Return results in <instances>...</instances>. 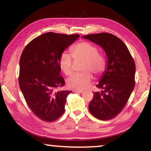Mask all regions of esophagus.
<instances>
[{"instance_id":"1","label":"esophagus","mask_w":151,"mask_h":151,"mask_svg":"<svg viewBox=\"0 0 151 151\" xmlns=\"http://www.w3.org/2000/svg\"><path fill=\"white\" fill-rule=\"evenodd\" d=\"M83 91V90H73V92H78V93H82Z\"/></svg>"}]
</instances>
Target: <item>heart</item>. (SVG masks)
Here are the masks:
<instances>
[{
    "mask_svg": "<svg viewBox=\"0 0 151 151\" xmlns=\"http://www.w3.org/2000/svg\"><path fill=\"white\" fill-rule=\"evenodd\" d=\"M72 55L76 60H83L81 70L83 72L77 73L67 80L68 87L77 90H83L89 86L92 80L91 71L94 74H99L105 68V59L98 53L97 48L88 42H81L70 50ZM73 60L71 56L64 52L59 59V66L66 75L72 73Z\"/></svg>",
    "mask_w": 151,
    "mask_h": 151,
    "instance_id": "1",
    "label": "heart"
}]
</instances>
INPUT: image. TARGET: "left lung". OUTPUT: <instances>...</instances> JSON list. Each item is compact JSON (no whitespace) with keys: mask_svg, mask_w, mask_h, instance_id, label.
I'll list each match as a JSON object with an SVG mask.
<instances>
[{"mask_svg":"<svg viewBox=\"0 0 151 151\" xmlns=\"http://www.w3.org/2000/svg\"><path fill=\"white\" fill-rule=\"evenodd\" d=\"M83 39L103 48L107 65L96 87L101 92H93L89 110L103 121L115 117L125 107L134 87L135 64L129 50L119 38L109 33L86 35Z\"/></svg>","mask_w":151,"mask_h":151,"instance_id":"1","label":"left lung"}]
</instances>
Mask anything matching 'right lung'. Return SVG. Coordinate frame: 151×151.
<instances>
[{"instance_id":"1","label":"right lung","mask_w":151,"mask_h":151,"mask_svg":"<svg viewBox=\"0 0 151 151\" xmlns=\"http://www.w3.org/2000/svg\"><path fill=\"white\" fill-rule=\"evenodd\" d=\"M79 35L47 32L26 45L20 59L19 86L25 101L41 120L53 122L65 111L66 98L72 91H58L63 86L59 59Z\"/></svg>"}]
</instances>
